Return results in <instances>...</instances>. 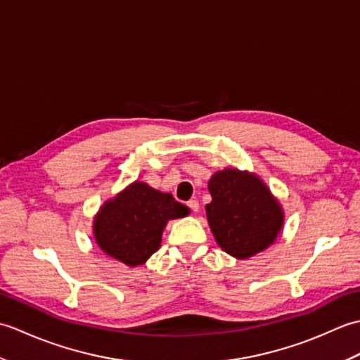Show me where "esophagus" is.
<instances>
[{
  "label": "esophagus",
  "instance_id": "34e87169",
  "mask_svg": "<svg viewBox=\"0 0 360 360\" xmlns=\"http://www.w3.org/2000/svg\"><path fill=\"white\" fill-rule=\"evenodd\" d=\"M187 205H188V207L192 209L193 212H198V210H200V202H198L196 200H190V201L187 202Z\"/></svg>",
  "mask_w": 360,
  "mask_h": 360
}]
</instances>
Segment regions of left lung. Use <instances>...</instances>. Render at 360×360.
Returning <instances> with one entry per match:
<instances>
[{"label":"left lung","instance_id":"8db88e82","mask_svg":"<svg viewBox=\"0 0 360 360\" xmlns=\"http://www.w3.org/2000/svg\"><path fill=\"white\" fill-rule=\"evenodd\" d=\"M205 205L218 246L238 259L267 249L283 229V209L257 174L224 168L209 181Z\"/></svg>","mask_w":360,"mask_h":360}]
</instances>
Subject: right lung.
Listing matches in <instances>:
<instances>
[{
    "label": "right lung",
    "mask_w": 360,
    "mask_h": 360,
    "mask_svg": "<svg viewBox=\"0 0 360 360\" xmlns=\"http://www.w3.org/2000/svg\"><path fill=\"white\" fill-rule=\"evenodd\" d=\"M188 213L190 209L170 193L136 181L97 212L94 238L106 255L134 267L143 264L159 249L168 221Z\"/></svg>",
    "instance_id": "right-lung-1"
}]
</instances>
